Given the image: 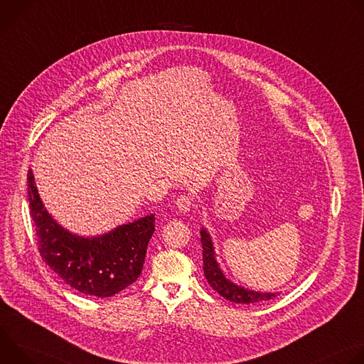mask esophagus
I'll use <instances>...</instances> for the list:
<instances>
[{
	"label": "esophagus",
	"instance_id": "1",
	"mask_svg": "<svg viewBox=\"0 0 364 364\" xmlns=\"http://www.w3.org/2000/svg\"><path fill=\"white\" fill-rule=\"evenodd\" d=\"M194 201H193V197L191 196H180L177 200H176V207L181 212V213H187L190 212V209L193 207Z\"/></svg>",
	"mask_w": 364,
	"mask_h": 364
}]
</instances>
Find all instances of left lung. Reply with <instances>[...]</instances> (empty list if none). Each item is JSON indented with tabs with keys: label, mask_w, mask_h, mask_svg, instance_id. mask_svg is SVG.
<instances>
[{
	"label": "left lung",
	"mask_w": 364,
	"mask_h": 364,
	"mask_svg": "<svg viewBox=\"0 0 364 364\" xmlns=\"http://www.w3.org/2000/svg\"><path fill=\"white\" fill-rule=\"evenodd\" d=\"M201 235V246H203V271L205 275L207 282L210 287L220 294L223 298L236 302V304H255L261 301L272 299L278 295V292H259V291H250L243 287H239L233 282H230L223 271L220 269L216 257H215V247L212 243L210 235L207 233L205 229L200 230Z\"/></svg>",
	"instance_id": "8db88e82"
}]
</instances>
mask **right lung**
Instances as JSON below:
<instances>
[{"label": "right lung", "mask_w": 364, "mask_h": 364, "mask_svg": "<svg viewBox=\"0 0 364 364\" xmlns=\"http://www.w3.org/2000/svg\"><path fill=\"white\" fill-rule=\"evenodd\" d=\"M27 183L38 252L59 278L73 289L97 298L112 296L138 279L148 242L155 230L154 215L121 225L100 236H77L48 215L31 170Z\"/></svg>", "instance_id": "add662e5"}]
</instances>
